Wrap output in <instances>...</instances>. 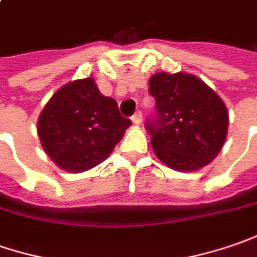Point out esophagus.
Returning a JSON list of instances; mask_svg holds the SVG:
<instances>
[{
	"label": "esophagus",
	"instance_id": "34e87169",
	"mask_svg": "<svg viewBox=\"0 0 257 257\" xmlns=\"http://www.w3.org/2000/svg\"><path fill=\"white\" fill-rule=\"evenodd\" d=\"M132 122H134L135 125H141V123H142V113H141V112H137V113L132 116Z\"/></svg>",
	"mask_w": 257,
	"mask_h": 257
}]
</instances>
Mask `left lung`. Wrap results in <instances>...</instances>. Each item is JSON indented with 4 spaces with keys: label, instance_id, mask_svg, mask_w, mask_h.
<instances>
[{
    "label": "left lung",
    "instance_id": "left-lung-1",
    "mask_svg": "<svg viewBox=\"0 0 257 257\" xmlns=\"http://www.w3.org/2000/svg\"><path fill=\"white\" fill-rule=\"evenodd\" d=\"M148 84L157 119L147 129L158 160L181 173L208 165L227 137L229 112L223 99L190 73H155Z\"/></svg>",
    "mask_w": 257,
    "mask_h": 257
}]
</instances>
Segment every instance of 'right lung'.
I'll return each instance as SVG.
<instances>
[{
	"label": "right lung",
	"mask_w": 257,
	"mask_h": 257,
	"mask_svg": "<svg viewBox=\"0 0 257 257\" xmlns=\"http://www.w3.org/2000/svg\"><path fill=\"white\" fill-rule=\"evenodd\" d=\"M131 120L116 100L100 93L93 77L62 86L43 107L37 134L44 152L67 173H83L106 160Z\"/></svg>",
	"instance_id": "1"
}]
</instances>
